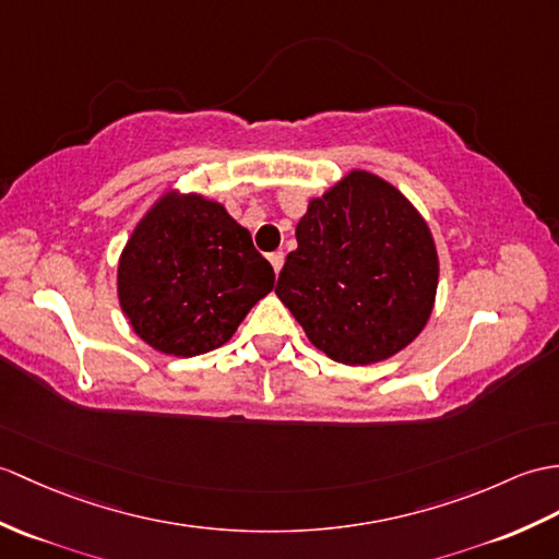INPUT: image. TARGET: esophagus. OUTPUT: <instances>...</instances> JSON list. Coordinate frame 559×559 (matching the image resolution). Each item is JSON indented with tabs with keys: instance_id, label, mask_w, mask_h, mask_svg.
Listing matches in <instances>:
<instances>
[{
	"instance_id": "1",
	"label": "esophagus",
	"mask_w": 559,
	"mask_h": 559,
	"mask_svg": "<svg viewBox=\"0 0 559 559\" xmlns=\"http://www.w3.org/2000/svg\"><path fill=\"white\" fill-rule=\"evenodd\" d=\"M283 252H271L269 254V262H271V266H274V271H276V274H278V271H281V266H283Z\"/></svg>"
}]
</instances>
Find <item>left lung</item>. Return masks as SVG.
I'll list each match as a JSON object with an SVG mask.
<instances>
[{
  "label": "left lung",
  "mask_w": 559,
  "mask_h": 559,
  "mask_svg": "<svg viewBox=\"0 0 559 559\" xmlns=\"http://www.w3.org/2000/svg\"><path fill=\"white\" fill-rule=\"evenodd\" d=\"M276 295L311 345L341 365H373L424 331L438 288L431 230L388 180L349 171L309 200Z\"/></svg>",
  "instance_id": "left-lung-1"
}]
</instances>
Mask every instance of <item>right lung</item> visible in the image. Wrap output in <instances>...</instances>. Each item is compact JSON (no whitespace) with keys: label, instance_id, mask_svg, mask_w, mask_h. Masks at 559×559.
<instances>
[{"label":"right lung","instance_id":"obj_1","mask_svg":"<svg viewBox=\"0 0 559 559\" xmlns=\"http://www.w3.org/2000/svg\"><path fill=\"white\" fill-rule=\"evenodd\" d=\"M274 269L224 204L168 190L140 218L119 259V302L150 347L204 355L230 341L274 290Z\"/></svg>","mask_w":559,"mask_h":559}]
</instances>
